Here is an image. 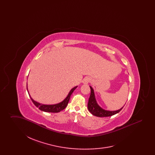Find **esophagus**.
Returning <instances> with one entry per match:
<instances>
[{"label":"esophagus","instance_id":"34e87169","mask_svg":"<svg viewBox=\"0 0 155 155\" xmlns=\"http://www.w3.org/2000/svg\"><path fill=\"white\" fill-rule=\"evenodd\" d=\"M91 81V78H89L88 77H85V78L83 80L82 82H83L84 84H88L89 82H90Z\"/></svg>","mask_w":155,"mask_h":155}]
</instances>
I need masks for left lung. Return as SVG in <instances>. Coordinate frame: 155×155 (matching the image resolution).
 Returning a JSON list of instances; mask_svg holds the SVG:
<instances>
[{
    "label": "left lung",
    "instance_id": "1",
    "mask_svg": "<svg viewBox=\"0 0 155 155\" xmlns=\"http://www.w3.org/2000/svg\"><path fill=\"white\" fill-rule=\"evenodd\" d=\"M91 88V95L89 98L88 103V109L89 112L94 116H95L99 117H110L113 116L118 112L121 110L123 108L122 107L121 109H118L117 110L109 111L104 110L99 105L97 104L96 102L95 95L94 93V90L92 88V87L89 86Z\"/></svg>",
    "mask_w": 155,
    "mask_h": 155
}]
</instances>
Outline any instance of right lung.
<instances>
[{"label": "right lung", "mask_w": 155, "mask_h": 155, "mask_svg": "<svg viewBox=\"0 0 155 155\" xmlns=\"http://www.w3.org/2000/svg\"><path fill=\"white\" fill-rule=\"evenodd\" d=\"M77 88V86H76V87H74L73 88L71 89L70 90V91L69 92V93H68V94L67 96L66 97L62 102L58 103V104H44L38 103L36 101H35L31 97L30 94H29V92H28V90L27 84V91L28 92L30 98H31V101H32L33 103L41 110L44 111L45 112H51V113H58V112H60V111L63 110V109H64L66 107L68 103L69 102L70 96L71 95V94H73V92H74V90Z\"/></svg>", "instance_id": "right-lung-1"}]
</instances>
